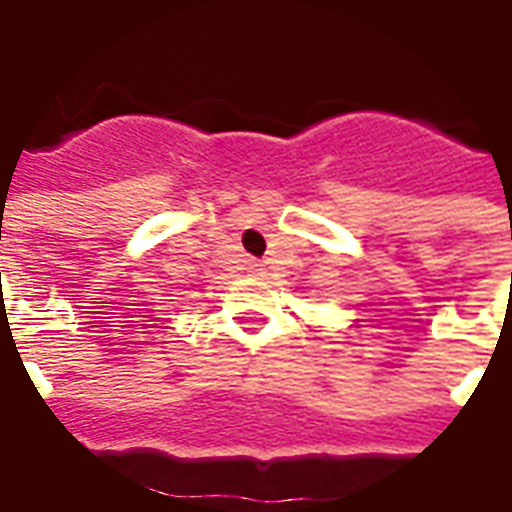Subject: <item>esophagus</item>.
I'll use <instances>...</instances> for the list:
<instances>
[{"label":"esophagus","mask_w":512,"mask_h":512,"mask_svg":"<svg viewBox=\"0 0 512 512\" xmlns=\"http://www.w3.org/2000/svg\"><path fill=\"white\" fill-rule=\"evenodd\" d=\"M257 271H263V268H257Z\"/></svg>","instance_id":"34e87169"}]
</instances>
